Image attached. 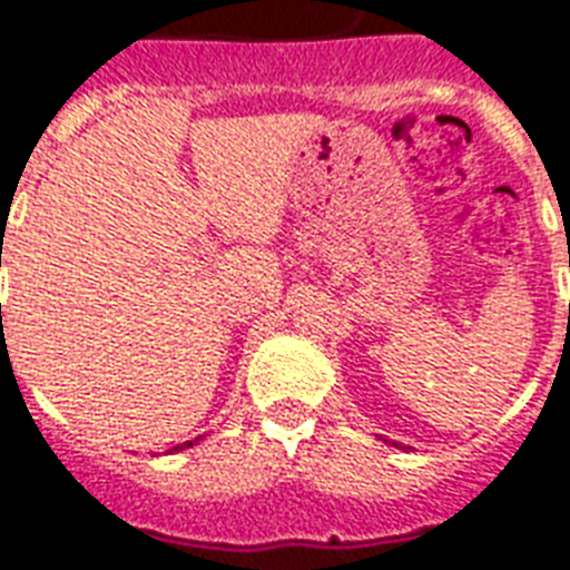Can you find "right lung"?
Returning <instances> with one entry per match:
<instances>
[{"mask_svg": "<svg viewBox=\"0 0 570 570\" xmlns=\"http://www.w3.org/2000/svg\"><path fill=\"white\" fill-rule=\"evenodd\" d=\"M0 266H2V263H0ZM194 442H197V440H194ZM194 442H185V445H176V449H173V451H179V449H190V445H194Z\"/></svg>", "mask_w": 570, "mask_h": 570, "instance_id": "obj_1", "label": "right lung"}]
</instances>
